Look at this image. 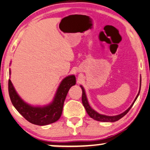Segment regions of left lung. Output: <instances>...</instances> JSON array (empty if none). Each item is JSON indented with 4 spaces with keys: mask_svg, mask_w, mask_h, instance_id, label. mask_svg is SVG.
Here are the masks:
<instances>
[{
    "mask_svg": "<svg viewBox=\"0 0 150 150\" xmlns=\"http://www.w3.org/2000/svg\"><path fill=\"white\" fill-rule=\"evenodd\" d=\"M141 86V81H140V89H139V93H138V95H137V97H136L134 101H133V103H132L130 107H129L128 109H127L125 112H123V113H121L119 115L106 116V115H101V114H99L98 112H97L95 110H94L92 108L91 106H90L88 101L86 95L84 88H83V87L82 86H80V87L81 88V90H82V97H81V100H82L83 105L84 106L86 110L87 113H88V115L90 117H91V118L95 119V120H97L98 121H103V122H115V121H118L121 118H122L123 117H124V116L126 115L127 112H128L129 110L131 109V108L132 107V105L134 103L135 101L137 100L138 96H139V93H140Z\"/></svg>",
    "mask_w": 150,
    "mask_h": 150,
    "instance_id": "1",
    "label": "left lung"
}]
</instances>
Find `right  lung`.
<instances>
[{
    "mask_svg": "<svg viewBox=\"0 0 150 150\" xmlns=\"http://www.w3.org/2000/svg\"><path fill=\"white\" fill-rule=\"evenodd\" d=\"M75 83V75L65 77L59 84L53 101L43 107L32 106L25 102L18 95L10 79L8 82V90L13 106L26 120L35 125H46L54 123L60 118L68 92Z\"/></svg>",
    "mask_w": 150,
    "mask_h": 150,
    "instance_id": "1",
    "label": "right lung"
}]
</instances>
